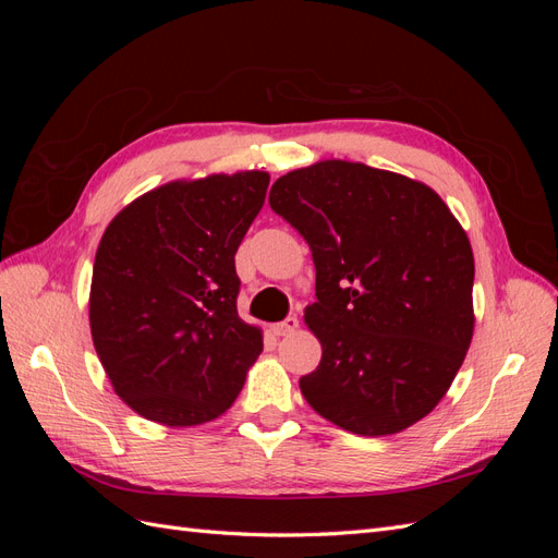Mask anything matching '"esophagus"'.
I'll list each match as a JSON object with an SVG mask.
<instances>
[{
  "instance_id": "34e87169",
  "label": "esophagus",
  "mask_w": 558,
  "mask_h": 558,
  "mask_svg": "<svg viewBox=\"0 0 558 558\" xmlns=\"http://www.w3.org/2000/svg\"><path fill=\"white\" fill-rule=\"evenodd\" d=\"M298 326H300V320L295 316H289L286 320H281V324H275L272 332L277 337H286V335H293L298 330Z\"/></svg>"
}]
</instances>
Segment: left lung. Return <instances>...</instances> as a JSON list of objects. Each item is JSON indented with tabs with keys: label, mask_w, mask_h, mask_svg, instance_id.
I'll use <instances>...</instances> for the list:
<instances>
[{
	"label": "left lung",
	"mask_w": 558,
	"mask_h": 558,
	"mask_svg": "<svg viewBox=\"0 0 558 558\" xmlns=\"http://www.w3.org/2000/svg\"><path fill=\"white\" fill-rule=\"evenodd\" d=\"M269 207L310 244L320 363L300 379L342 430L414 426L445 398L475 330V258L430 185L363 162L318 160L275 181Z\"/></svg>",
	"instance_id": "1"
}]
</instances>
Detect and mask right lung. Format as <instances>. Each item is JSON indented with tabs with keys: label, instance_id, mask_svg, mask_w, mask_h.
<instances>
[{
	"label": "right lung",
	"instance_id": "obj_1",
	"mask_svg": "<svg viewBox=\"0 0 558 558\" xmlns=\"http://www.w3.org/2000/svg\"><path fill=\"white\" fill-rule=\"evenodd\" d=\"M269 185L263 170L177 179L132 199L99 240L90 335L116 396L167 428L238 400L263 330L238 314V253Z\"/></svg>",
	"mask_w": 558,
	"mask_h": 558
}]
</instances>
